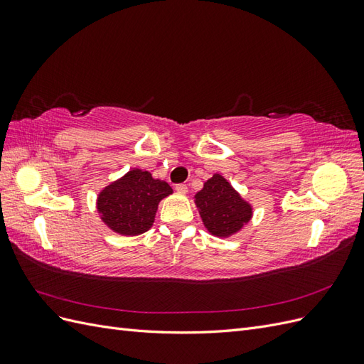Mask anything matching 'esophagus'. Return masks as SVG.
I'll use <instances>...</instances> for the list:
<instances>
[{
	"mask_svg": "<svg viewBox=\"0 0 364 364\" xmlns=\"http://www.w3.org/2000/svg\"><path fill=\"white\" fill-rule=\"evenodd\" d=\"M176 191L185 194L186 191H188V186H186L185 183H178V185H176Z\"/></svg>",
	"mask_w": 364,
	"mask_h": 364,
	"instance_id": "esophagus-1",
	"label": "esophagus"
}]
</instances>
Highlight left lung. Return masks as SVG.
<instances>
[{
    "label": "left lung",
    "mask_w": 364,
    "mask_h": 364,
    "mask_svg": "<svg viewBox=\"0 0 364 364\" xmlns=\"http://www.w3.org/2000/svg\"><path fill=\"white\" fill-rule=\"evenodd\" d=\"M203 225L213 235L229 237L243 228L252 217V206L241 199L222 174H214L196 194Z\"/></svg>",
    "instance_id": "left-lung-1"
}]
</instances>
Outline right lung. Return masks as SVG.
<instances>
[{
	"instance_id": "right-lung-1",
	"label": "right lung",
	"mask_w": 364,
	"mask_h": 364,
	"mask_svg": "<svg viewBox=\"0 0 364 364\" xmlns=\"http://www.w3.org/2000/svg\"><path fill=\"white\" fill-rule=\"evenodd\" d=\"M171 186L153 179L149 171L130 170L98 196L97 209L103 222L121 235H138L155 222L158 203L171 194Z\"/></svg>"
}]
</instances>
